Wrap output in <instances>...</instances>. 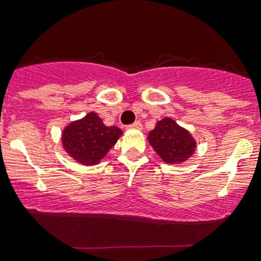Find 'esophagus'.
<instances>
[{
    "instance_id": "obj_1",
    "label": "esophagus",
    "mask_w": 261,
    "mask_h": 261,
    "mask_svg": "<svg viewBox=\"0 0 261 261\" xmlns=\"http://www.w3.org/2000/svg\"><path fill=\"white\" fill-rule=\"evenodd\" d=\"M127 128L128 130H141V128H142V124H141L140 121H136L134 122V124L128 125Z\"/></svg>"
}]
</instances>
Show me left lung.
<instances>
[{"label":"left lung","mask_w":261,"mask_h":261,"mask_svg":"<svg viewBox=\"0 0 261 261\" xmlns=\"http://www.w3.org/2000/svg\"><path fill=\"white\" fill-rule=\"evenodd\" d=\"M155 153L167 164H180L188 161L196 149V141L187 128L176 124L172 118L157 121L147 137Z\"/></svg>","instance_id":"left-lung-1"}]
</instances>
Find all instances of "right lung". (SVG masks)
Segmentation results:
<instances>
[{"label": "right lung", "instance_id": "right-lung-1", "mask_svg": "<svg viewBox=\"0 0 261 261\" xmlns=\"http://www.w3.org/2000/svg\"><path fill=\"white\" fill-rule=\"evenodd\" d=\"M122 135L116 126H107L94 112L72 121L62 131V147L83 166H95L103 160Z\"/></svg>", "mask_w": 261, "mask_h": 261}]
</instances>
